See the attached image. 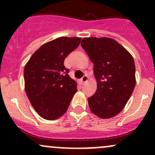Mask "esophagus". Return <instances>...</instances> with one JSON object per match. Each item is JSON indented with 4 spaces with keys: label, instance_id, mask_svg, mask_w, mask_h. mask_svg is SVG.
I'll return each mask as SVG.
<instances>
[{
    "label": "esophagus",
    "instance_id": "34e87169",
    "mask_svg": "<svg viewBox=\"0 0 155 155\" xmlns=\"http://www.w3.org/2000/svg\"><path fill=\"white\" fill-rule=\"evenodd\" d=\"M87 79H88V78H87V75H85V76H83V77L81 79V82H82V84H84V83H85V82H87Z\"/></svg>",
    "mask_w": 155,
    "mask_h": 155
}]
</instances>
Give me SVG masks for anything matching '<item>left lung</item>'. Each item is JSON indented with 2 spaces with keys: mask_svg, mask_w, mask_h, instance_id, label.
<instances>
[{
  "mask_svg": "<svg viewBox=\"0 0 155 155\" xmlns=\"http://www.w3.org/2000/svg\"><path fill=\"white\" fill-rule=\"evenodd\" d=\"M81 46L94 64L97 87L87 98L92 113L110 118L120 113L136 85V68L130 53L108 37H85Z\"/></svg>",
  "mask_w": 155,
  "mask_h": 155,
  "instance_id": "8db88e82",
  "label": "left lung"
}]
</instances>
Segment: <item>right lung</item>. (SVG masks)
Masks as SVG:
<instances>
[{
    "mask_svg": "<svg viewBox=\"0 0 155 155\" xmlns=\"http://www.w3.org/2000/svg\"><path fill=\"white\" fill-rule=\"evenodd\" d=\"M80 37H62L44 43L25 66V89L31 105L43 118L54 120L68 110L77 84L64 65Z\"/></svg>",
    "mask_w": 155,
    "mask_h": 155,
    "instance_id": "obj_1",
    "label": "right lung"
}]
</instances>
